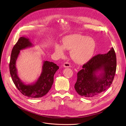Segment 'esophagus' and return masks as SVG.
Returning a JSON list of instances; mask_svg holds the SVG:
<instances>
[{
	"label": "esophagus",
	"instance_id": "esophagus-1",
	"mask_svg": "<svg viewBox=\"0 0 126 126\" xmlns=\"http://www.w3.org/2000/svg\"><path fill=\"white\" fill-rule=\"evenodd\" d=\"M70 66H71V65L69 62H67L64 63V64H63V67L65 68H68V67H70Z\"/></svg>",
	"mask_w": 126,
	"mask_h": 126
}]
</instances>
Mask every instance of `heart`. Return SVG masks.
Wrapping results in <instances>:
<instances>
[{
    "label": "heart",
    "instance_id": "obj_1",
    "mask_svg": "<svg viewBox=\"0 0 126 126\" xmlns=\"http://www.w3.org/2000/svg\"><path fill=\"white\" fill-rule=\"evenodd\" d=\"M96 48L95 40L80 34L69 35L62 39V45L55 44L54 49L59 57H63L65 49L71 50L70 56L78 64H84L91 59Z\"/></svg>",
    "mask_w": 126,
    "mask_h": 126
}]
</instances>
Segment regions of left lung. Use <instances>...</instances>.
<instances>
[{
  "label": "left lung",
  "mask_w": 126,
  "mask_h": 126,
  "mask_svg": "<svg viewBox=\"0 0 126 126\" xmlns=\"http://www.w3.org/2000/svg\"><path fill=\"white\" fill-rule=\"evenodd\" d=\"M117 60L113 48L106 54L93 57L77 73L76 91L85 97L103 93L111 85L116 73Z\"/></svg>",
  "instance_id": "8db88e82"
}]
</instances>
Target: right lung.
Here are the masks:
<instances>
[{
    "mask_svg": "<svg viewBox=\"0 0 126 126\" xmlns=\"http://www.w3.org/2000/svg\"><path fill=\"white\" fill-rule=\"evenodd\" d=\"M33 46L27 37L22 36L18 39L12 50L9 70L12 81L18 90L25 96L37 98L45 96L49 91L54 82V75L58 70L59 66L53 62L44 61L42 72L38 79L35 82L25 84L18 76L16 62L20 50Z\"/></svg>",
    "mask_w": 126,
    "mask_h": 126,
    "instance_id": "obj_1",
    "label": "right lung"
}]
</instances>
